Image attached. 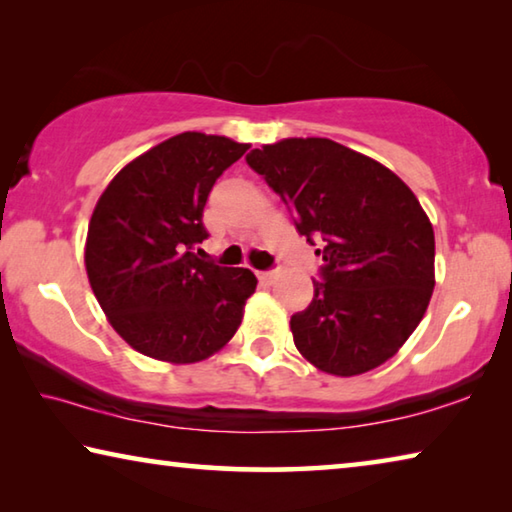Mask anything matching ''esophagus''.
I'll list each match as a JSON object with an SVG mask.
<instances>
[{
	"instance_id": "obj_1",
	"label": "esophagus",
	"mask_w": 512,
	"mask_h": 512,
	"mask_svg": "<svg viewBox=\"0 0 512 512\" xmlns=\"http://www.w3.org/2000/svg\"><path fill=\"white\" fill-rule=\"evenodd\" d=\"M257 277H259V280H262V282H266V284H273L277 273H275V271H259Z\"/></svg>"
}]
</instances>
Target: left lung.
I'll list each match as a JSON object with an SVG mask.
<instances>
[{
	"mask_svg": "<svg viewBox=\"0 0 512 512\" xmlns=\"http://www.w3.org/2000/svg\"><path fill=\"white\" fill-rule=\"evenodd\" d=\"M323 255L314 300L291 316L293 343L318 370L381 366L420 325L436 241L415 194L377 160L325 137H289L246 155Z\"/></svg>",
	"mask_w": 512,
	"mask_h": 512,
	"instance_id": "8db88e82",
	"label": "left lung"
}]
</instances>
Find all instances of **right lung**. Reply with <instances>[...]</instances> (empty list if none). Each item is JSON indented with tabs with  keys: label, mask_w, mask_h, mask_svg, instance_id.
Listing matches in <instances>:
<instances>
[{
	"label": "right lung",
	"mask_w": 512,
	"mask_h": 512,
	"mask_svg": "<svg viewBox=\"0 0 512 512\" xmlns=\"http://www.w3.org/2000/svg\"><path fill=\"white\" fill-rule=\"evenodd\" d=\"M248 151L221 135L180 133L128 162L94 207L85 268L110 325L131 348L169 363L219 352L257 277L193 253L216 178Z\"/></svg>",
	"instance_id": "add662e5"
}]
</instances>
